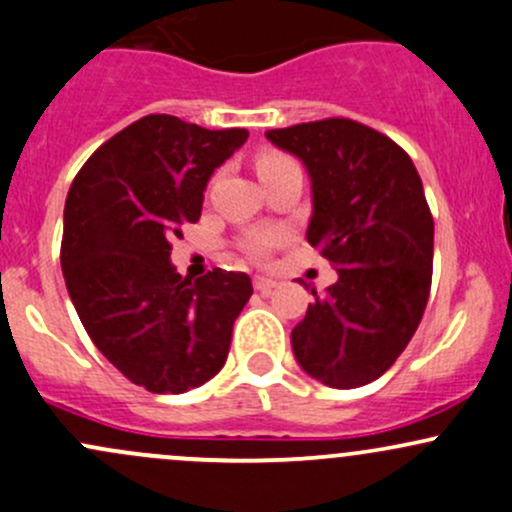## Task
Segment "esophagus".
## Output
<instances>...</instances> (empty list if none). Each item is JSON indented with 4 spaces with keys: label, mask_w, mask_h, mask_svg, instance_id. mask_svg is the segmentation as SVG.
I'll list each match as a JSON object with an SVG mask.
<instances>
[{
    "label": "esophagus",
    "mask_w": 512,
    "mask_h": 512,
    "mask_svg": "<svg viewBox=\"0 0 512 512\" xmlns=\"http://www.w3.org/2000/svg\"><path fill=\"white\" fill-rule=\"evenodd\" d=\"M252 284H255V289L260 294H265V297H270V294L274 292V289L279 287V282L277 279H272V277H262V274H257L255 279H252Z\"/></svg>",
    "instance_id": "esophagus-1"
}]
</instances>
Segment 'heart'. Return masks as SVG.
<instances>
[{"instance_id":"1","label":"heart","mask_w":512,"mask_h":512,"mask_svg":"<svg viewBox=\"0 0 512 512\" xmlns=\"http://www.w3.org/2000/svg\"><path fill=\"white\" fill-rule=\"evenodd\" d=\"M297 164L294 159H289L287 154H279V152H265L257 161V171L260 174H267V171H274V169H282V166H292ZM282 240V235L277 233V230H255V233H250L242 242V250H245V255L250 257V260H267L272 252V247L277 245V242Z\"/></svg>"}]
</instances>
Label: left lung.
<instances>
[{"mask_svg": "<svg viewBox=\"0 0 512 512\" xmlns=\"http://www.w3.org/2000/svg\"><path fill=\"white\" fill-rule=\"evenodd\" d=\"M311 179L306 240L338 279L314 294L292 331L306 375L336 390L368 385L397 360L432 287L434 220L405 149L360 122L331 117L265 132Z\"/></svg>", "mask_w": 512, "mask_h": 512, "instance_id": "obj_1", "label": "left lung"}]
</instances>
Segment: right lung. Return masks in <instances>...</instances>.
Segmentation results:
<instances>
[{"instance_id": "right-lung-1", "label": "right lung", "mask_w": 512, "mask_h": 512, "mask_svg": "<svg viewBox=\"0 0 512 512\" xmlns=\"http://www.w3.org/2000/svg\"><path fill=\"white\" fill-rule=\"evenodd\" d=\"M245 142L247 129L147 115L107 139L68 191L61 267L75 311L98 351L157 395L223 368L252 297L245 272L215 267L191 282L171 265V240L201 218L213 171Z\"/></svg>"}]
</instances>
